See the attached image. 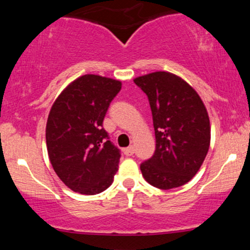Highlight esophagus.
Segmentation results:
<instances>
[{"instance_id":"obj_1","label":"esophagus","mask_w":250,"mask_h":250,"mask_svg":"<svg viewBox=\"0 0 250 250\" xmlns=\"http://www.w3.org/2000/svg\"><path fill=\"white\" fill-rule=\"evenodd\" d=\"M123 153L127 155V156H131V155H133V154L135 153V149H134L133 146H130V147L123 149Z\"/></svg>"}]
</instances>
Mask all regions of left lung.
Here are the masks:
<instances>
[{
  "label": "left lung",
  "instance_id": "8db88e82",
  "mask_svg": "<svg viewBox=\"0 0 250 250\" xmlns=\"http://www.w3.org/2000/svg\"><path fill=\"white\" fill-rule=\"evenodd\" d=\"M148 96L156 148L141 165L145 180L160 189L177 188L196 175L210 145V122L199 94L180 76L155 71L134 79Z\"/></svg>",
  "mask_w": 250,
  "mask_h": 250
}]
</instances>
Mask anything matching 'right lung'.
Returning a JSON list of instances; mask_svg holds the SVG:
<instances>
[{"instance_id": "right-lung-1", "label": "right lung", "mask_w": 250, "mask_h": 250, "mask_svg": "<svg viewBox=\"0 0 250 250\" xmlns=\"http://www.w3.org/2000/svg\"><path fill=\"white\" fill-rule=\"evenodd\" d=\"M121 87L119 80L87 74L70 82L51 105L48 156L60 180L75 193L95 195L113 183L121 155L102 123Z\"/></svg>"}]
</instances>
